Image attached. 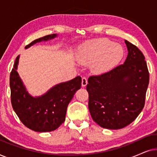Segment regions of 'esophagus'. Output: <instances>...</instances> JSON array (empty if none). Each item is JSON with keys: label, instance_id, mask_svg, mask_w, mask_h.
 Instances as JSON below:
<instances>
[{"label": "esophagus", "instance_id": "34e87169", "mask_svg": "<svg viewBox=\"0 0 157 157\" xmlns=\"http://www.w3.org/2000/svg\"><path fill=\"white\" fill-rule=\"evenodd\" d=\"M87 83H88V81L86 78V77H83L82 80H81V85H82V86L85 87L87 85Z\"/></svg>", "mask_w": 157, "mask_h": 157}]
</instances>
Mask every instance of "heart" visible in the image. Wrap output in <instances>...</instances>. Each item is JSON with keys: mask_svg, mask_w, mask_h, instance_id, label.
Here are the masks:
<instances>
[{"mask_svg": "<svg viewBox=\"0 0 157 157\" xmlns=\"http://www.w3.org/2000/svg\"><path fill=\"white\" fill-rule=\"evenodd\" d=\"M124 56L121 45L106 38L89 40L79 47L76 59L83 65L93 63L96 74H104L117 65Z\"/></svg>", "mask_w": 157, "mask_h": 157, "instance_id": "heart-1", "label": "heart"}]
</instances>
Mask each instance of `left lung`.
<instances>
[{
	"instance_id": "left-lung-1",
	"label": "left lung",
	"mask_w": 157,
	"mask_h": 157,
	"mask_svg": "<svg viewBox=\"0 0 157 157\" xmlns=\"http://www.w3.org/2000/svg\"><path fill=\"white\" fill-rule=\"evenodd\" d=\"M124 64L105 74L90 76L86 90L92 119L103 128L119 129L138 117L144 106L149 74L144 56L125 40Z\"/></svg>"
}]
</instances>
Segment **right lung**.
Masks as SVG:
<instances>
[{
	"label": "right lung",
	"instance_id": "add662e5",
	"mask_svg": "<svg viewBox=\"0 0 157 157\" xmlns=\"http://www.w3.org/2000/svg\"><path fill=\"white\" fill-rule=\"evenodd\" d=\"M56 34L45 36L27 45L28 48L38 42L51 40ZM19 56L16 58L10 74V99L13 109L19 119L30 129L38 132H52L59 127L66 119L68 105L77 90L81 89V78L56 85L44 95L33 97L26 91L16 71Z\"/></svg>",
	"mask_w": 157,
	"mask_h": 157
}]
</instances>
